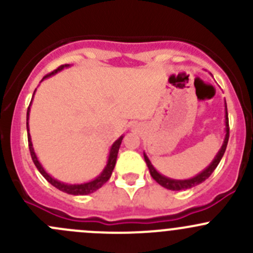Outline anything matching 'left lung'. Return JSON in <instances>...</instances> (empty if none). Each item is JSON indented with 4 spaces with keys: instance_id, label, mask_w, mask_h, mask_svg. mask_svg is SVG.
<instances>
[{
    "instance_id": "obj_1",
    "label": "left lung",
    "mask_w": 253,
    "mask_h": 253,
    "mask_svg": "<svg viewBox=\"0 0 253 253\" xmlns=\"http://www.w3.org/2000/svg\"><path fill=\"white\" fill-rule=\"evenodd\" d=\"M228 141H229V119H228V109H226V103H225V137H224V142L221 148L219 149V152L216 153V155L214 157V159L211 160V164L206 168L205 170L197 174L196 176L191 178H186V180H175V178H170L164 176L163 174H160L154 167H153L152 162L149 160V158L147 157L144 152H143V155H144V160L147 163V167L149 169L150 175L152 177L159 183L160 186L163 187L168 188V190H171V191H181V190H188V188H192L195 186L200 185L202 183L203 181H206L209 176L211 175V172L215 170V168L218 167V164L220 163L221 158H223L224 153H225L226 149V145H228Z\"/></svg>"
}]
</instances>
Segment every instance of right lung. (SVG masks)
Returning a JSON list of instances; mask_svg holds the SVG:
<instances>
[{
    "instance_id": "add662e5",
    "label": "right lung",
    "mask_w": 253,
    "mask_h": 253,
    "mask_svg": "<svg viewBox=\"0 0 253 253\" xmlns=\"http://www.w3.org/2000/svg\"><path fill=\"white\" fill-rule=\"evenodd\" d=\"M67 67H70V65L60 66L57 70H55L53 72L48 73V75L45 76V77L42 79V82L44 81V79L50 78L51 76H55L56 73L60 72V71H62L63 68H67ZM35 91H37V89L34 90V94H35ZM34 94H33V98H34ZM33 98H32V101H30L29 108H28V111H27V131H28V143H29L30 155H32V159H33V162H34L37 169L39 170L40 174L44 176V177L46 178L48 182L53 186V187L58 188L60 191L68 193V195L85 196V195H89V193L95 192V191L99 190V188H100L104 183L108 182L109 178H110L112 171H114L115 164H116L117 153H119L120 145H121V142H122V139H124V136H121L120 138H117L116 141L112 143L110 152H109V158H108V162H106L105 168H104L103 171L96 176L95 178H93L91 181H88V182H83V183H66V182H62V181L56 180L55 177H52V176L48 174V172H46V170L42 168V163L39 162V159H38L37 154H35V152H34V148H33L32 137H30V133H29V112H30V106H32V103H33Z\"/></svg>"
}]
</instances>
